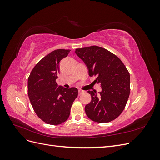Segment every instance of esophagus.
Wrapping results in <instances>:
<instances>
[{
  "label": "esophagus",
  "mask_w": 160,
  "mask_h": 160,
  "mask_svg": "<svg viewBox=\"0 0 160 160\" xmlns=\"http://www.w3.org/2000/svg\"><path fill=\"white\" fill-rule=\"evenodd\" d=\"M83 91H82V90H79V92H78V94H79V95H81V94H83Z\"/></svg>",
  "instance_id": "1"
}]
</instances>
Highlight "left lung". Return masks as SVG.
I'll use <instances>...</instances> for the list:
<instances>
[{"mask_svg":"<svg viewBox=\"0 0 160 160\" xmlns=\"http://www.w3.org/2000/svg\"><path fill=\"white\" fill-rule=\"evenodd\" d=\"M84 61L90 77H96L102 91H88L91 102L85 105L88 117L98 123H108L120 115L125 109L130 93V75L119 57L104 48L91 46L75 49Z\"/></svg>","mask_w":160,"mask_h":160,"instance_id":"1","label":"left lung"}]
</instances>
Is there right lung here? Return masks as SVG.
<instances>
[{"label": "right lung", "mask_w": 160, "mask_h": 160, "mask_svg": "<svg viewBox=\"0 0 160 160\" xmlns=\"http://www.w3.org/2000/svg\"><path fill=\"white\" fill-rule=\"evenodd\" d=\"M70 50L57 49L38 61L28 78V95L35 112L43 122L59 125L69 118L73 101L78 95L75 88L58 86L59 64Z\"/></svg>", "instance_id": "right-lung-1"}]
</instances>
